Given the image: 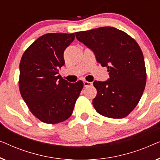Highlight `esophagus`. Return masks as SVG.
<instances>
[{
	"label": "esophagus",
	"mask_w": 160,
	"mask_h": 160,
	"mask_svg": "<svg viewBox=\"0 0 160 160\" xmlns=\"http://www.w3.org/2000/svg\"><path fill=\"white\" fill-rule=\"evenodd\" d=\"M92 85V82H87V81H84V87H91Z\"/></svg>",
	"instance_id": "1"
}]
</instances>
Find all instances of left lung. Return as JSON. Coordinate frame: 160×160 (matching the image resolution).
I'll return each mask as SVG.
<instances>
[{"mask_svg":"<svg viewBox=\"0 0 160 160\" xmlns=\"http://www.w3.org/2000/svg\"><path fill=\"white\" fill-rule=\"evenodd\" d=\"M76 37L109 72L107 81L93 82L97 89L92 100L96 111L113 119L127 117L141 100L146 82L145 62L139 45L126 32L113 27L77 32Z\"/></svg>","mask_w":160,"mask_h":160,"instance_id":"8db88e82","label":"left lung"}]
</instances>
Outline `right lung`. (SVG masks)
I'll return each mask as SVG.
<instances>
[{
    "mask_svg": "<svg viewBox=\"0 0 160 160\" xmlns=\"http://www.w3.org/2000/svg\"><path fill=\"white\" fill-rule=\"evenodd\" d=\"M75 34L47 33L24 52L19 64V90L30 111L47 124L71 117L84 86L82 81L70 83L59 75L65 64L64 51Z\"/></svg>",
    "mask_w": 160,
    "mask_h": 160,
    "instance_id": "1",
    "label": "right lung"
}]
</instances>
